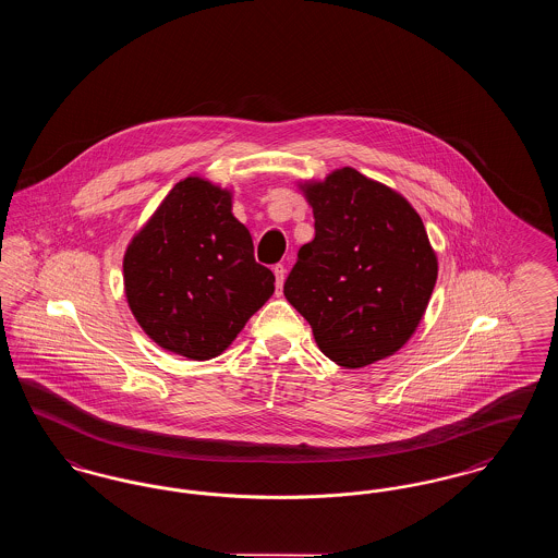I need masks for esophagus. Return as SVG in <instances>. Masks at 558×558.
<instances>
[{"label": "esophagus", "mask_w": 558, "mask_h": 558, "mask_svg": "<svg viewBox=\"0 0 558 558\" xmlns=\"http://www.w3.org/2000/svg\"><path fill=\"white\" fill-rule=\"evenodd\" d=\"M271 269H274V276H276V289H278V294H280V289L284 284V276H287V267L282 266V264H276Z\"/></svg>", "instance_id": "obj_1"}]
</instances>
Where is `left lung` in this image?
<instances>
[{
	"mask_svg": "<svg viewBox=\"0 0 558 558\" xmlns=\"http://www.w3.org/2000/svg\"><path fill=\"white\" fill-rule=\"evenodd\" d=\"M305 196L316 236L299 248L284 296L339 366L393 355L423 319L437 280L421 215L351 167L305 186Z\"/></svg>",
	"mask_w": 558,
	"mask_h": 558,
	"instance_id": "obj_1",
	"label": "left lung"
}]
</instances>
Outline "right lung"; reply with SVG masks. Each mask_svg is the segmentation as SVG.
Segmentation results:
<instances>
[{"instance_id": "obj_1", "label": "right lung", "mask_w": 558, "mask_h": 558, "mask_svg": "<svg viewBox=\"0 0 558 558\" xmlns=\"http://www.w3.org/2000/svg\"><path fill=\"white\" fill-rule=\"evenodd\" d=\"M125 294L144 332L162 349L211 360L239 337L274 292L228 190L186 178L133 236Z\"/></svg>"}]
</instances>
